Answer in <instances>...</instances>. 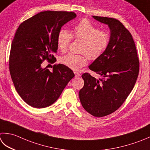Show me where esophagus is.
Returning a JSON list of instances; mask_svg holds the SVG:
<instances>
[{
  "mask_svg": "<svg viewBox=\"0 0 150 150\" xmlns=\"http://www.w3.org/2000/svg\"><path fill=\"white\" fill-rule=\"evenodd\" d=\"M74 73H75V77H81V73H79V72H77V71H75V72H74Z\"/></svg>",
  "mask_w": 150,
  "mask_h": 150,
  "instance_id": "34e87169",
  "label": "esophagus"
}]
</instances>
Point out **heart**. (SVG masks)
Listing matches in <instances>:
<instances>
[{"label":"heart","instance_id":"b5f03b06","mask_svg":"<svg viewBox=\"0 0 150 150\" xmlns=\"http://www.w3.org/2000/svg\"><path fill=\"white\" fill-rule=\"evenodd\" d=\"M73 36L83 42L81 54L69 53L60 58V62L74 71H78L86 65L87 58L96 60L100 58L110 43V35L103 31L88 19H83L73 27V35L66 29H61L57 35V46L62 52L67 51Z\"/></svg>","mask_w":150,"mask_h":150}]
</instances>
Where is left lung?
Masks as SVG:
<instances>
[{"label": "left lung", "instance_id": "1", "mask_svg": "<svg viewBox=\"0 0 150 150\" xmlns=\"http://www.w3.org/2000/svg\"><path fill=\"white\" fill-rule=\"evenodd\" d=\"M110 29V43L89 69L102 76L96 79L89 73L82 75L84 84L79 91L83 108L96 117L115 112L133 90L139 73V59L132 35L119 20L93 16Z\"/></svg>", "mask_w": 150, "mask_h": 150}]
</instances>
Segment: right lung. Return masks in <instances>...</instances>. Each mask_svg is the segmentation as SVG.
Wrapping results in <instances>:
<instances>
[{
    "label": "right lung",
    "mask_w": 150,
    "mask_h": 150,
    "mask_svg": "<svg viewBox=\"0 0 150 150\" xmlns=\"http://www.w3.org/2000/svg\"><path fill=\"white\" fill-rule=\"evenodd\" d=\"M76 16L73 11H42L21 23L15 34L9 58L11 77L21 98L32 107L53 104L74 77L64 64H54L52 71L41 65L45 60L57 61L58 32Z\"/></svg>",
    "instance_id": "right-lung-1"
}]
</instances>
